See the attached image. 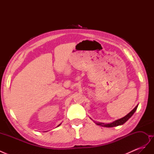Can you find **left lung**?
Listing matches in <instances>:
<instances>
[{
    "mask_svg": "<svg viewBox=\"0 0 154 154\" xmlns=\"http://www.w3.org/2000/svg\"><path fill=\"white\" fill-rule=\"evenodd\" d=\"M138 106V105L135 107V108L129 112L127 116H125V117L121 118L119 119H118L115 121V122L111 123H109V124H104V123H96L97 125H101L102 127H117V126L119 125H123L126 122H127L129 118H131V116L134 114L135 112L137 110V108Z\"/></svg>",
    "mask_w": 154,
    "mask_h": 154,
    "instance_id": "obj_1",
    "label": "left lung"
}]
</instances>
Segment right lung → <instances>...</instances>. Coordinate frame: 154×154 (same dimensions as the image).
<instances>
[{"instance_id": "add662e5", "label": "right lung", "mask_w": 154, "mask_h": 154, "mask_svg": "<svg viewBox=\"0 0 154 154\" xmlns=\"http://www.w3.org/2000/svg\"><path fill=\"white\" fill-rule=\"evenodd\" d=\"M59 125H58V126H59Z\"/></svg>"}]
</instances>
